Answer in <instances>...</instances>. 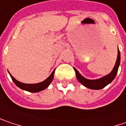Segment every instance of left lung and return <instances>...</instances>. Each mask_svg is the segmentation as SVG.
<instances>
[{
	"mask_svg": "<svg viewBox=\"0 0 126 126\" xmlns=\"http://www.w3.org/2000/svg\"><path fill=\"white\" fill-rule=\"evenodd\" d=\"M120 62H121V54H120V51L118 49V58H117L115 67L112 70V72L106 76L103 77L100 79H94V80L86 79L79 73V72L75 68H74V69H75V73H76L77 79H78V81L81 84H82L85 87H87V88H90V89L100 90V89L105 87V86L108 85V84H110L114 79V78L115 77L116 75H117L118 70V67L120 65Z\"/></svg>",
	"mask_w": 126,
	"mask_h": 126,
	"instance_id": "8db88e82",
	"label": "left lung"
}]
</instances>
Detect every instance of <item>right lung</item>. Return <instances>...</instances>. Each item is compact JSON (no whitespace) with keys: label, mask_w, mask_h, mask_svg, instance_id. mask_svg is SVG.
<instances>
[{"label":"right lung","mask_w":126,"mask_h":126,"mask_svg":"<svg viewBox=\"0 0 126 126\" xmlns=\"http://www.w3.org/2000/svg\"><path fill=\"white\" fill-rule=\"evenodd\" d=\"M54 71L55 69L52 72V73L50 75V76L45 79L44 81L39 82V83H36V84H25V83H22L18 80H16L14 77L12 75H11L12 80L14 81V82L16 85V86H18V87H20L21 89L31 92V93H37L41 91L44 89H46L48 86L49 85L50 83L51 82L53 78H54Z\"/></svg>","instance_id":"add662e5"}]
</instances>
